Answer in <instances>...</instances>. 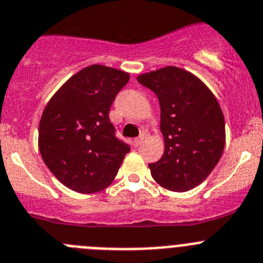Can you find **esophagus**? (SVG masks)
Masks as SVG:
<instances>
[{"label": "esophagus", "instance_id": "obj_1", "mask_svg": "<svg viewBox=\"0 0 263 263\" xmlns=\"http://www.w3.org/2000/svg\"><path fill=\"white\" fill-rule=\"evenodd\" d=\"M144 139H145V137H144V135H141V136L136 137V139H135V140H134V145L135 146H139L141 143H143Z\"/></svg>", "mask_w": 263, "mask_h": 263}]
</instances>
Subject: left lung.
I'll use <instances>...</instances> for the list:
<instances>
[{
  "label": "left lung",
  "mask_w": 263,
  "mask_h": 263,
  "mask_svg": "<svg viewBox=\"0 0 263 263\" xmlns=\"http://www.w3.org/2000/svg\"><path fill=\"white\" fill-rule=\"evenodd\" d=\"M157 96L165 151L149 164L153 179L170 191L183 193L202 183L223 155V111L207 86L194 74L166 67L137 77Z\"/></svg>",
  "instance_id": "left-lung-1"
}]
</instances>
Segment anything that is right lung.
<instances>
[{
	"label": "right lung",
	"mask_w": 263,
	"mask_h": 263,
	"mask_svg": "<svg viewBox=\"0 0 263 263\" xmlns=\"http://www.w3.org/2000/svg\"><path fill=\"white\" fill-rule=\"evenodd\" d=\"M128 80L126 72L90 65L68 80L44 108L40 155L70 190L91 194L106 189L131 151L108 118L115 97Z\"/></svg>",
	"instance_id": "add662e5"
}]
</instances>
